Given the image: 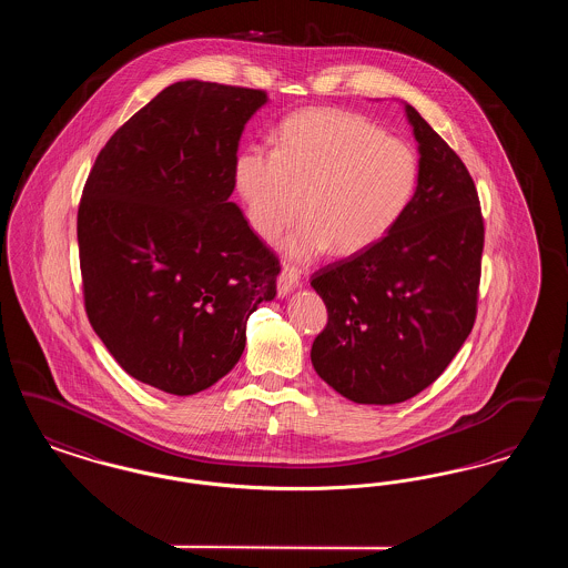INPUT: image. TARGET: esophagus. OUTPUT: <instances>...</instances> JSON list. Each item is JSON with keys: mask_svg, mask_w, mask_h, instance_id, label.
Listing matches in <instances>:
<instances>
[{"mask_svg": "<svg viewBox=\"0 0 568 568\" xmlns=\"http://www.w3.org/2000/svg\"><path fill=\"white\" fill-rule=\"evenodd\" d=\"M300 285V272L296 268H290L285 266L278 278H276V290H278V297H287L294 290H297Z\"/></svg>", "mask_w": 568, "mask_h": 568, "instance_id": "esophagus-1", "label": "esophagus"}]
</instances>
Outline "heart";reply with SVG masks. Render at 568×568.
I'll use <instances>...</instances> for the list:
<instances>
[{"label":"heart","instance_id":"obj_1","mask_svg":"<svg viewBox=\"0 0 568 568\" xmlns=\"http://www.w3.org/2000/svg\"><path fill=\"white\" fill-rule=\"evenodd\" d=\"M419 176V153L408 140L336 109L287 116L276 149L246 144L232 165L244 216L264 243H278L304 209L308 216L287 241L300 262L327 248L357 255L381 243L406 215Z\"/></svg>","mask_w":568,"mask_h":568}]
</instances>
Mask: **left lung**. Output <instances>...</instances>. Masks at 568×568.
Listing matches in <instances>:
<instances>
[{
    "mask_svg": "<svg viewBox=\"0 0 568 568\" xmlns=\"http://www.w3.org/2000/svg\"><path fill=\"white\" fill-rule=\"evenodd\" d=\"M422 162L403 221L381 241L313 274L327 308L311 362L357 405H396L443 375L477 315L484 219L449 144L405 102Z\"/></svg>",
    "mask_w": 568,
    "mask_h": 568,
    "instance_id": "left-lung-1",
    "label": "left lung"
}]
</instances>
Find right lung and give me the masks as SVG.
<instances>
[{
  "instance_id": "1",
  "label": "right lung",
  "mask_w": 568,
  "mask_h": 568,
  "mask_svg": "<svg viewBox=\"0 0 568 568\" xmlns=\"http://www.w3.org/2000/svg\"><path fill=\"white\" fill-rule=\"evenodd\" d=\"M257 89L165 87L100 151L79 206L84 308L132 377L191 396L241 359L278 262L230 202Z\"/></svg>"
}]
</instances>
